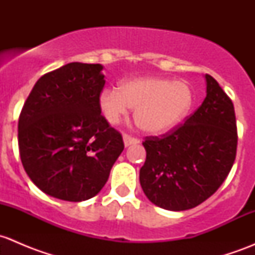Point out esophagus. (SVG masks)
<instances>
[{
  "instance_id": "esophagus-1",
  "label": "esophagus",
  "mask_w": 255,
  "mask_h": 255,
  "mask_svg": "<svg viewBox=\"0 0 255 255\" xmlns=\"http://www.w3.org/2000/svg\"><path fill=\"white\" fill-rule=\"evenodd\" d=\"M123 143H125V146H129L133 145V144L139 143V140H138L137 138H133L128 134H123Z\"/></svg>"
}]
</instances>
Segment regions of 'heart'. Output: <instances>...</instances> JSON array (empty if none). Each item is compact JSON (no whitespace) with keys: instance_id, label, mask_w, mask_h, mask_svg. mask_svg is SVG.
<instances>
[{"instance_id":"b5f03b06","label":"heart","mask_w":255,"mask_h":255,"mask_svg":"<svg viewBox=\"0 0 255 255\" xmlns=\"http://www.w3.org/2000/svg\"><path fill=\"white\" fill-rule=\"evenodd\" d=\"M194 105V92L185 81L161 76H139L123 80L117 87L100 94L99 107L110 125L120 122L129 109L140 130L164 134L175 129L187 118Z\"/></svg>"}]
</instances>
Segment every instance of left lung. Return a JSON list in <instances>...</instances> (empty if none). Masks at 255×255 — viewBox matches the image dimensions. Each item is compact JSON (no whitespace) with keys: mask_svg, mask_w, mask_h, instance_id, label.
Instances as JSON below:
<instances>
[{"mask_svg":"<svg viewBox=\"0 0 255 255\" xmlns=\"http://www.w3.org/2000/svg\"><path fill=\"white\" fill-rule=\"evenodd\" d=\"M206 97L184 125L161 138L146 137L139 181L155 206L196 207L212 196L232 169L237 151L235 107L222 87L205 75Z\"/></svg>","mask_w":255,"mask_h":255,"instance_id":"left-lung-1","label":"left lung"}]
</instances>
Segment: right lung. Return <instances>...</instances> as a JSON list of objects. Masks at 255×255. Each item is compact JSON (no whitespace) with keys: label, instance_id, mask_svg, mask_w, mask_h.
<instances>
[{"label":"right lung","instance_id":"right-lung-1","mask_svg":"<svg viewBox=\"0 0 255 255\" xmlns=\"http://www.w3.org/2000/svg\"><path fill=\"white\" fill-rule=\"evenodd\" d=\"M101 64L69 63L35 82L18 121L23 168L43 192L64 201L96 196L125 149L99 107Z\"/></svg>","mask_w":255,"mask_h":255}]
</instances>
